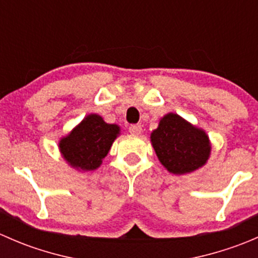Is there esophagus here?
I'll list each match as a JSON object with an SVG mask.
<instances>
[{
  "label": "esophagus",
  "mask_w": 258,
  "mask_h": 258,
  "mask_svg": "<svg viewBox=\"0 0 258 258\" xmlns=\"http://www.w3.org/2000/svg\"><path fill=\"white\" fill-rule=\"evenodd\" d=\"M128 131L131 135H136L137 136V135L141 134V131H142L141 124H132V126L128 128Z\"/></svg>",
  "instance_id": "1"
}]
</instances>
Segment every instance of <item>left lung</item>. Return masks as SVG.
Listing matches in <instances>:
<instances>
[{"mask_svg": "<svg viewBox=\"0 0 258 258\" xmlns=\"http://www.w3.org/2000/svg\"><path fill=\"white\" fill-rule=\"evenodd\" d=\"M150 140L161 165L173 175H187L204 167L212 150L204 128L173 112L161 117Z\"/></svg>", "mask_w": 258, "mask_h": 258, "instance_id": "obj_1", "label": "left lung"}]
</instances>
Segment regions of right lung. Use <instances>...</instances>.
<instances>
[{"instance_id": "obj_1", "label": "right lung", "mask_w": 258, "mask_h": 258, "mask_svg": "<svg viewBox=\"0 0 258 258\" xmlns=\"http://www.w3.org/2000/svg\"><path fill=\"white\" fill-rule=\"evenodd\" d=\"M119 134L118 124L107 123L100 114L90 113L59 139L58 150L70 167L90 172L102 165Z\"/></svg>"}]
</instances>
